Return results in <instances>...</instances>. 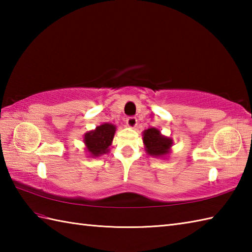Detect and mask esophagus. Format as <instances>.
Wrapping results in <instances>:
<instances>
[{"label": "esophagus", "mask_w": 252, "mask_h": 252, "mask_svg": "<svg viewBox=\"0 0 252 252\" xmlns=\"http://www.w3.org/2000/svg\"><path fill=\"white\" fill-rule=\"evenodd\" d=\"M126 125H127V126H130V127H135L136 125H137V119L133 116L127 117L126 118Z\"/></svg>", "instance_id": "obj_1"}]
</instances>
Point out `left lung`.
Wrapping results in <instances>:
<instances>
[{
  "label": "left lung",
  "mask_w": 252,
  "mask_h": 252,
  "mask_svg": "<svg viewBox=\"0 0 252 252\" xmlns=\"http://www.w3.org/2000/svg\"><path fill=\"white\" fill-rule=\"evenodd\" d=\"M146 152L152 156H163L169 153V148L172 145V140L160 134L159 130L151 127L144 132L143 137Z\"/></svg>",
  "instance_id": "1"
}]
</instances>
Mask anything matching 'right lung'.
<instances>
[{
    "mask_svg": "<svg viewBox=\"0 0 252 252\" xmlns=\"http://www.w3.org/2000/svg\"><path fill=\"white\" fill-rule=\"evenodd\" d=\"M116 132V126L109 123H104L96 127V130L87 133L84 136V143L88 151L93 156H99L106 154L107 148L111 145L112 138Z\"/></svg>",
    "mask_w": 252,
    "mask_h": 252,
    "instance_id": "1",
    "label": "right lung"
}]
</instances>
